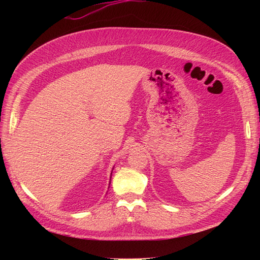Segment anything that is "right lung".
Instances as JSON below:
<instances>
[{
    "mask_svg": "<svg viewBox=\"0 0 260 260\" xmlns=\"http://www.w3.org/2000/svg\"><path fill=\"white\" fill-rule=\"evenodd\" d=\"M111 176H112V175H111ZM111 178H112V177H111Z\"/></svg>",
    "mask_w": 260,
    "mask_h": 260,
    "instance_id": "obj_1",
    "label": "right lung"
}]
</instances>
